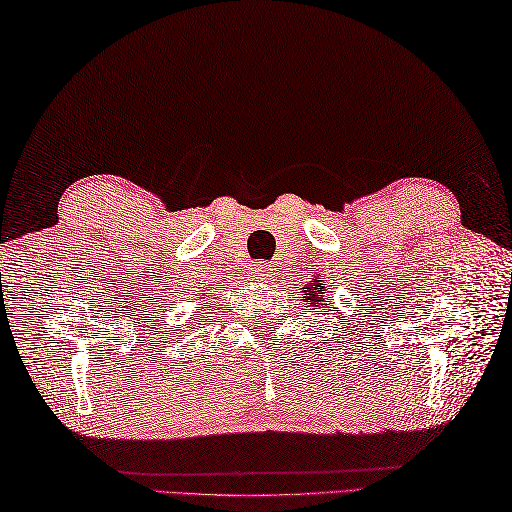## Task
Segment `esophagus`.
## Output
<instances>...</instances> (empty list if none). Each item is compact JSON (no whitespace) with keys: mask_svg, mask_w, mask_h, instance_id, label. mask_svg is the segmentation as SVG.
<instances>
[{"mask_svg":"<svg viewBox=\"0 0 512 512\" xmlns=\"http://www.w3.org/2000/svg\"><path fill=\"white\" fill-rule=\"evenodd\" d=\"M254 274L258 276V278H267L271 271H269V265L267 263H256L254 265Z\"/></svg>","mask_w":512,"mask_h":512,"instance_id":"esophagus-1","label":"esophagus"}]
</instances>
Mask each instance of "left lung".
Wrapping results in <instances>:
<instances>
[{
	"label": "left lung",
	"mask_w": 512,
	"mask_h": 512,
	"mask_svg": "<svg viewBox=\"0 0 512 512\" xmlns=\"http://www.w3.org/2000/svg\"><path fill=\"white\" fill-rule=\"evenodd\" d=\"M307 291H309V294H305V300L309 302V305H320L318 294H320V291H325V289H320V283L316 285V280H311L309 287H307Z\"/></svg>",
	"instance_id": "obj_1"
}]
</instances>
